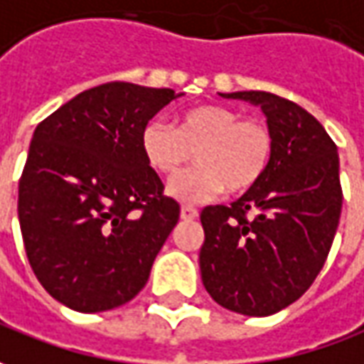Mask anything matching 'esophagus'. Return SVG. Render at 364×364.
<instances>
[{"label":"esophagus","instance_id":"obj_1","mask_svg":"<svg viewBox=\"0 0 364 364\" xmlns=\"http://www.w3.org/2000/svg\"><path fill=\"white\" fill-rule=\"evenodd\" d=\"M180 218H182L184 222H192V220H196L198 218V210L192 206H182V210H180Z\"/></svg>","mask_w":364,"mask_h":364}]
</instances>
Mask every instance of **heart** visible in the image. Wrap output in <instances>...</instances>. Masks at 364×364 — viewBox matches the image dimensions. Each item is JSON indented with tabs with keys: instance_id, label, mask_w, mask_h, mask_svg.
Instances as JSON below:
<instances>
[{
	"instance_id": "obj_1",
	"label": "heart",
	"mask_w": 364,
	"mask_h": 364,
	"mask_svg": "<svg viewBox=\"0 0 364 364\" xmlns=\"http://www.w3.org/2000/svg\"><path fill=\"white\" fill-rule=\"evenodd\" d=\"M140 149L149 166L160 176H174L194 160L198 166L172 178L168 196L182 204H200L222 192L242 194L254 188L272 162L273 134L262 119H242L222 105H200L180 112L174 129L149 122Z\"/></svg>"
}]
</instances>
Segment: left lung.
Returning a JSON list of instances; mask_svg holds the SVG:
<instances>
[{
    "label": "left lung",
    "mask_w": 364,
    "mask_h": 364,
    "mask_svg": "<svg viewBox=\"0 0 364 364\" xmlns=\"http://www.w3.org/2000/svg\"><path fill=\"white\" fill-rule=\"evenodd\" d=\"M259 107L273 134L262 180L230 206L200 214V272L218 305L267 317L311 287L329 255L343 206L337 146L299 105L265 91L220 92Z\"/></svg>",
    "instance_id": "left-lung-1"
}]
</instances>
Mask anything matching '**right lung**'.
Here are the masks:
<instances>
[{
    "mask_svg": "<svg viewBox=\"0 0 364 364\" xmlns=\"http://www.w3.org/2000/svg\"><path fill=\"white\" fill-rule=\"evenodd\" d=\"M180 95L105 82L37 124L17 214L35 277L69 309L109 311L149 282L180 206L162 194L140 136Z\"/></svg>",
    "mask_w": 364,
    "mask_h": 364,
    "instance_id": "right-lung-1",
    "label": "right lung"
}]
</instances>
